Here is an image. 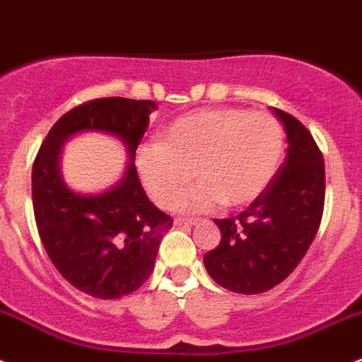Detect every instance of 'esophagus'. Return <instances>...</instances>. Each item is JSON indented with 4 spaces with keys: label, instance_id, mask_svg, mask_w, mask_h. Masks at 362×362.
I'll use <instances>...</instances> for the list:
<instances>
[{
    "label": "esophagus",
    "instance_id": "esophagus-1",
    "mask_svg": "<svg viewBox=\"0 0 362 362\" xmlns=\"http://www.w3.org/2000/svg\"><path fill=\"white\" fill-rule=\"evenodd\" d=\"M173 223L177 227H189V226H194L197 221H194L193 218H175Z\"/></svg>",
    "mask_w": 362,
    "mask_h": 362
}]
</instances>
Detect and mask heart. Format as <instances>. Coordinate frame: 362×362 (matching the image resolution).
<instances>
[{
    "mask_svg": "<svg viewBox=\"0 0 362 362\" xmlns=\"http://www.w3.org/2000/svg\"><path fill=\"white\" fill-rule=\"evenodd\" d=\"M283 144L281 124L270 113L202 110L171 122L158 144L144 146L136 168L149 197L162 207L173 204L193 177L202 184L182 197L180 209L209 211L221 202L243 207L272 182Z\"/></svg>",
    "mask_w": 362,
    "mask_h": 362,
    "instance_id": "obj_1",
    "label": "heart"
}]
</instances>
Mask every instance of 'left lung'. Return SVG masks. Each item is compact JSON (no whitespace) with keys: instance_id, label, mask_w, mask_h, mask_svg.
I'll list each match as a JSON object with an SVG mask.
<instances>
[{"instance_id":"left-lung-1","label":"left lung","mask_w":362,"mask_h":362,"mask_svg":"<svg viewBox=\"0 0 362 362\" xmlns=\"http://www.w3.org/2000/svg\"><path fill=\"white\" fill-rule=\"evenodd\" d=\"M274 113L288 141L285 162L243 213L214 220L221 242L204 256L211 278L238 294L279 285L307 254L323 216V153L296 117L278 108Z\"/></svg>"}]
</instances>
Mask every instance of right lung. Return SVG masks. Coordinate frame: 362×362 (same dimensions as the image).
Segmentation results:
<instances>
[{"label":"right lung","mask_w":362,"mask_h":362,"mask_svg":"<svg viewBox=\"0 0 362 362\" xmlns=\"http://www.w3.org/2000/svg\"><path fill=\"white\" fill-rule=\"evenodd\" d=\"M153 110V100L124 97L81 104L52 126L32 165L35 226L48 258L70 285L93 298L117 299L141 288L173 226L149 202L133 164ZM83 131L112 132L129 148L125 178L104 194L79 195L60 178V146Z\"/></svg>","instance_id":"obj_1"}]
</instances>
